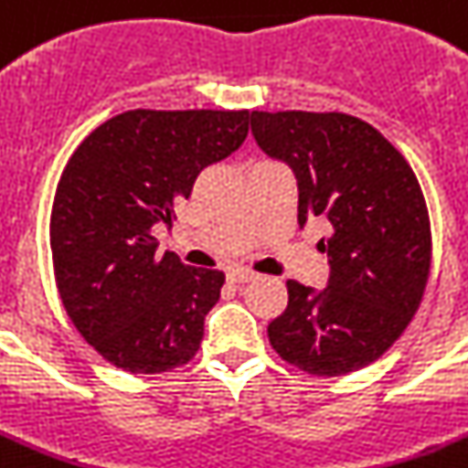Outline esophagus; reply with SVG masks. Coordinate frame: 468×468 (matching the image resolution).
Returning <instances> with one entry per match:
<instances>
[{
    "label": "esophagus",
    "instance_id": "34e87169",
    "mask_svg": "<svg viewBox=\"0 0 468 468\" xmlns=\"http://www.w3.org/2000/svg\"><path fill=\"white\" fill-rule=\"evenodd\" d=\"M257 278V273L252 271H245V269H230L228 271V281L233 282V285H240V282H250Z\"/></svg>",
    "mask_w": 468,
    "mask_h": 468
}]
</instances>
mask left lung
<instances>
[{
	"label": "left lung",
	"mask_w": 468,
	"mask_h": 468,
	"mask_svg": "<svg viewBox=\"0 0 468 468\" xmlns=\"http://www.w3.org/2000/svg\"><path fill=\"white\" fill-rule=\"evenodd\" d=\"M259 149L297 183V223L324 221V290L288 281V309L269 324L278 355L314 376L367 367L419 309L431 223L414 171L376 128L345 113L252 112Z\"/></svg>",
	"instance_id": "obj_1"
}]
</instances>
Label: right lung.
Returning <instances> with one entry per match:
<instances>
[{
    "label": "right lung",
    "mask_w": 468,
    "mask_h": 468,
    "mask_svg": "<svg viewBox=\"0 0 468 468\" xmlns=\"http://www.w3.org/2000/svg\"><path fill=\"white\" fill-rule=\"evenodd\" d=\"M250 112L133 109L101 123L66 164L52 207L57 288L80 335L113 367L161 374L195 356L221 271L156 252L152 228L209 164L245 143Z\"/></svg>",
    "instance_id": "right-lung-1"
}]
</instances>
